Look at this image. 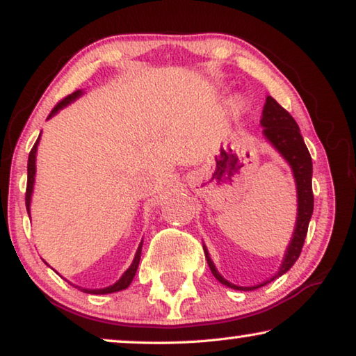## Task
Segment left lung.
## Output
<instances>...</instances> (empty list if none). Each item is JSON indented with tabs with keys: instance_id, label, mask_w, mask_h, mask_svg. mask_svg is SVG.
Masks as SVG:
<instances>
[{
	"instance_id": "obj_1",
	"label": "left lung",
	"mask_w": 356,
	"mask_h": 356,
	"mask_svg": "<svg viewBox=\"0 0 356 356\" xmlns=\"http://www.w3.org/2000/svg\"><path fill=\"white\" fill-rule=\"evenodd\" d=\"M261 125L264 127V136L272 143V146L278 150L282 156H284L287 163L292 168L295 184H297V196H298L297 225H295L292 240L291 243H289L284 261H282L278 273H276L272 280L252 287L236 286L222 278V276L218 273V270L215 268V265L209 256V251L206 250V246H204L207 264L210 270H212L215 278L218 280L221 284H225L231 289H236V291H254V289L268 284L270 281L276 280L278 276L284 275L287 270H291L292 265L297 262L301 248H303L306 234H308V226H309L312 210H314V195H312V160H311L309 150L303 141V136L300 134L298 125L295 122V119L278 104V102L268 95L264 105Z\"/></svg>"
}]
</instances>
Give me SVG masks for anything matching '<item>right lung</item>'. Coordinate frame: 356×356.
<instances>
[{
    "label": "right lung",
    "mask_w": 356,
    "mask_h": 356,
    "mask_svg": "<svg viewBox=\"0 0 356 356\" xmlns=\"http://www.w3.org/2000/svg\"><path fill=\"white\" fill-rule=\"evenodd\" d=\"M81 94H83L81 91H75V92H72L70 95H67V97H65V99H63L55 108H53L51 113L48 114V119H50L51 116H55V114L59 110H63L64 106H67L70 102H74L75 99L80 97ZM39 140H40V135L38 138V141L34 143L31 152H29V156H28V184H26V195H25L28 215H29V206H31V195H33L34 176H35V152H38ZM141 248H143V242L140 243V246H138V251H136V254H135L134 262H131V265L127 268V272H125L122 276H120V280L114 282L113 286H108L105 289H81V291L86 292V293H113V292H119V291H124V289H127L130 286V282L134 281L135 275H136L138 264H140V259H141Z\"/></svg>",
    "instance_id": "add662e5"
}]
</instances>
